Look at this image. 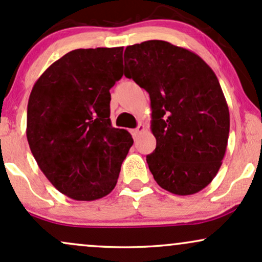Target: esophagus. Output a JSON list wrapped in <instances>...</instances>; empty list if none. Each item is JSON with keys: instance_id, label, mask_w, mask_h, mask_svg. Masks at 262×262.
<instances>
[{"instance_id": "obj_1", "label": "esophagus", "mask_w": 262, "mask_h": 262, "mask_svg": "<svg viewBox=\"0 0 262 262\" xmlns=\"http://www.w3.org/2000/svg\"><path fill=\"white\" fill-rule=\"evenodd\" d=\"M144 130H145V127H144L143 124H139V125H138V127L135 128L134 130H133V137L135 138V139H137V138L139 137V135H140L141 133H143Z\"/></svg>"}]
</instances>
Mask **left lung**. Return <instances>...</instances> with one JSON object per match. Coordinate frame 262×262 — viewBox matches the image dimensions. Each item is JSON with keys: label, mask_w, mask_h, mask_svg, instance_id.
<instances>
[{"label": "left lung", "mask_w": 262, "mask_h": 262, "mask_svg": "<svg viewBox=\"0 0 262 262\" xmlns=\"http://www.w3.org/2000/svg\"><path fill=\"white\" fill-rule=\"evenodd\" d=\"M124 76L150 96L156 148L146 162L158 185L179 196L208 186L222 166L230 127L214 71L191 50L148 40L125 48Z\"/></svg>", "instance_id": "left-lung-1"}]
</instances>
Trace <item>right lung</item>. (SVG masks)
<instances>
[{"instance_id":"obj_1","label":"right lung","mask_w":262,"mask_h":262,"mask_svg":"<svg viewBox=\"0 0 262 262\" xmlns=\"http://www.w3.org/2000/svg\"><path fill=\"white\" fill-rule=\"evenodd\" d=\"M123 47L76 49L56 60L33 86L27 139L39 169L58 191L95 201L116 187L133 145L113 128L111 93L123 76Z\"/></svg>"}]
</instances>
